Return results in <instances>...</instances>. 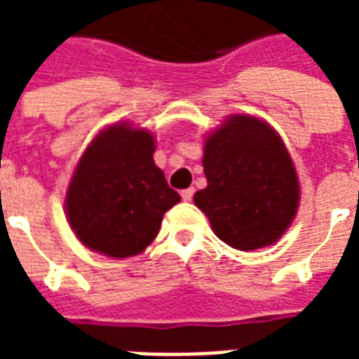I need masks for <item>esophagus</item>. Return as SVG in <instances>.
<instances>
[{
    "label": "esophagus",
    "mask_w": 359,
    "mask_h": 359,
    "mask_svg": "<svg viewBox=\"0 0 359 359\" xmlns=\"http://www.w3.org/2000/svg\"><path fill=\"white\" fill-rule=\"evenodd\" d=\"M194 194H196V190H194V188H186V190L180 191V196H182V201H191Z\"/></svg>",
    "instance_id": "34e87169"
}]
</instances>
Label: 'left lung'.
<instances>
[{"mask_svg": "<svg viewBox=\"0 0 359 359\" xmlns=\"http://www.w3.org/2000/svg\"><path fill=\"white\" fill-rule=\"evenodd\" d=\"M203 168L208 186L194 201L231 248L273 244L294 219L300 199L294 163L264 121L229 117L205 141Z\"/></svg>", "mask_w": 359, "mask_h": 359, "instance_id": "obj_1", "label": "left lung"}]
</instances>
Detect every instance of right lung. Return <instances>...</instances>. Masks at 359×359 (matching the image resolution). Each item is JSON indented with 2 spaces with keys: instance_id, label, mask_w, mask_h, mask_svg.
Wrapping results in <instances>:
<instances>
[{
  "instance_id": "obj_1",
  "label": "right lung",
  "mask_w": 359,
  "mask_h": 359,
  "mask_svg": "<svg viewBox=\"0 0 359 359\" xmlns=\"http://www.w3.org/2000/svg\"><path fill=\"white\" fill-rule=\"evenodd\" d=\"M154 137L126 123L91 141L67 191V218L89 250L137 255L156 238L163 214L180 201L152 160Z\"/></svg>"
}]
</instances>
